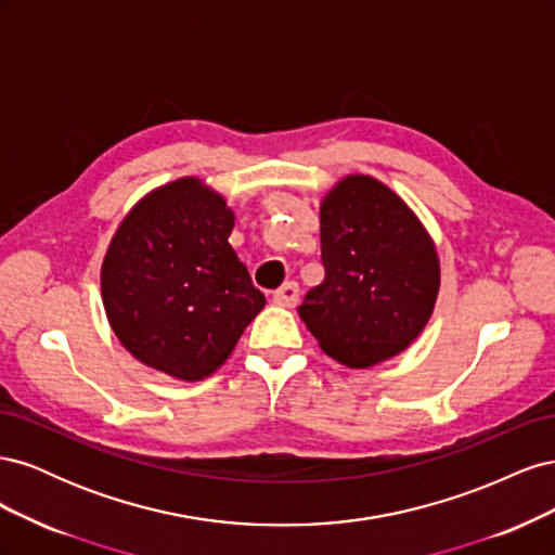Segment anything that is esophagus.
I'll return each instance as SVG.
<instances>
[{
    "label": "esophagus",
    "instance_id": "1",
    "mask_svg": "<svg viewBox=\"0 0 555 555\" xmlns=\"http://www.w3.org/2000/svg\"><path fill=\"white\" fill-rule=\"evenodd\" d=\"M273 304L280 308H294L298 304V284L287 282L273 294Z\"/></svg>",
    "mask_w": 555,
    "mask_h": 555
}]
</instances>
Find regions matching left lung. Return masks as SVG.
I'll return each mask as SVG.
<instances>
[{
	"mask_svg": "<svg viewBox=\"0 0 555 555\" xmlns=\"http://www.w3.org/2000/svg\"><path fill=\"white\" fill-rule=\"evenodd\" d=\"M324 282L298 308L333 361L373 367L405 351L435 310L440 257L389 184L349 173L319 204Z\"/></svg>",
	"mask_w": 555,
	"mask_h": 555,
	"instance_id": "obj_1",
	"label": "left lung"
}]
</instances>
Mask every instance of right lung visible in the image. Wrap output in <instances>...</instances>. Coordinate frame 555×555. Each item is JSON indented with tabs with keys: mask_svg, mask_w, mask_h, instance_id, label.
<instances>
[{
	"mask_svg": "<svg viewBox=\"0 0 555 555\" xmlns=\"http://www.w3.org/2000/svg\"><path fill=\"white\" fill-rule=\"evenodd\" d=\"M236 215L196 176L147 192L117 224L102 261V300L117 340L182 382L210 377L266 296L229 236Z\"/></svg>",
	"mask_w": 555,
	"mask_h": 555,
	"instance_id": "add662e5",
	"label": "right lung"
}]
</instances>
